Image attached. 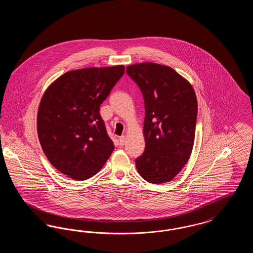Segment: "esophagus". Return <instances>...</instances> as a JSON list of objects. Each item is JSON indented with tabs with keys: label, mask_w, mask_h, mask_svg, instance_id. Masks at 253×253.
<instances>
[{
	"label": "esophagus",
	"mask_w": 253,
	"mask_h": 253,
	"mask_svg": "<svg viewBox=\"0 0 253 253\" xmlns=\"http://www.w3.org/2000/svg\"><path fill=\"white\" fill-rule=\"evenodd\" d=\"M126 140H127V136L126 135H122L120 137V145L121 146H124L126 143Z\"/></svg>",
	"instance_id": "1"
}]
</instances>
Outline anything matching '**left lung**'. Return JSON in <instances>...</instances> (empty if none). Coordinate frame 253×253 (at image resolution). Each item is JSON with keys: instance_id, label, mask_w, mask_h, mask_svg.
<instances>
[{"instance_id": "left-lung-1", "label": "left lung", "mask_w": 253, "mask_h": 253, "mask_svg": "<svg viewBox=\"0 0 253 253\" xmlns=\"http://www.w3.org/2000/svg\"><path fill=\"white\" fill-rule=\"evenodd\" d=\"M144 97L145 151L135 159L149 183L172 180L193 151L197 99L192 84L172 68L154 62L127 66Z\"/></svg>"}]
</instances>
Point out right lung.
<instances>
[{
  "instance_id": "add662e5",
  "label": "right lung",
  "mask_w": 253,
  "mask_h": 253,
  "mask_svg": "<svg viewBox=\"0 0 253 253\" xmlns=\"http://www.w3.org/2000/svg\"><path fill=\"white\" fill-rule=\"evenodd\" d=\"M124 70V65L73 70L45 90L38 110V135L50 163L61 173L85 180L108 160L115 146L99 106Z\"/></svg>"
}]
</instances>
